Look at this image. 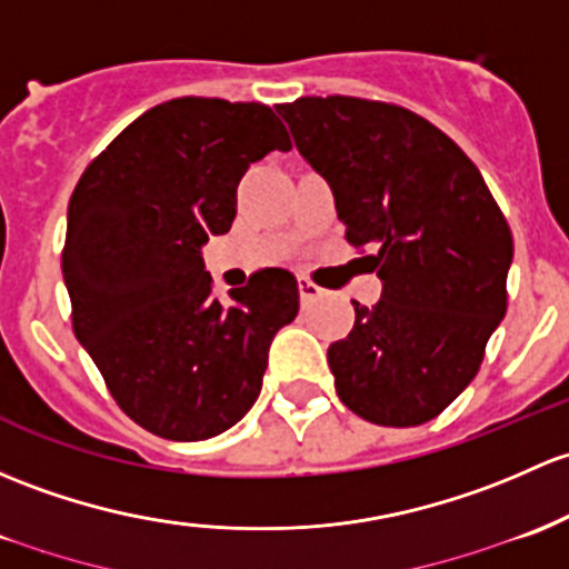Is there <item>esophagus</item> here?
I'll list each match as a JSON object with an SVG mask.
<instances>
[{"instance_id": "1", "label": "esophagus", "mask_w": 569, "mask_h": 569, "mask_svg": "<svg viewBox=\"0 0 569 569\" xmlns=\"http://www.w3.org/2000/svg\"><path fill=\"white\" fill-rule=\"evenodd\" d=\"M297 289H300V300H302V305L313 302L316 297H321L319 286H316L313 280H308V278H297Z\"/></svg>"}]
</instances>
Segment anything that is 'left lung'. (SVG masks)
Instances as JSON below:
<instances>
[{"label": "left lung", "instance_id": "obj_1", "mask_svg": "<svg viewBox=\"0 0 569 569\" xmlns=\"http://www.w3.org/2000/svg\"><path fill=\"white\" fill-rule=\"evenodd\" d=\"M274 111L381 280L327 349L338 398L376 426H422L469 387L505 319L510 226L463 149L417 113L343 94Z\"/></svg>", "mask_w": 569, "mask_h": 569}]
</instances>
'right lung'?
I'll return each mask as SVG.
<instances>
[{
    "instance_id": "add662e5",
    "label": "right lung",
    "mask_w": 569,
    "mask_h": 569,
    "mask_svg": "<svg viewBox=\"0 0 569 569\" xmlns=\"http://www.w3.org/2000/svg\"><path fill=\"white\" fill-rule=\"evenodd\" d=\"M272 149L291 141L269 106L177 98L130 122L70 196L73 332L149 433L201 441L237 426L274 332L300 310L289 269H261L220 302L201 259L234 223L239 179Z\"/></svg>"
}]
</instances>
